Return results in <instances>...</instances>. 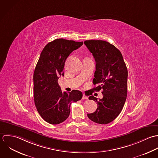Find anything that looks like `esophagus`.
<instances>
[{"label":"esophagus","instance_id":"1","mask_svg":"<svg viewBox=\"0 0 158 158\" xmlns=\"http://www.w3.org/2000/svg\"><path fill=\"white\" fill-rule=\"evenodd\" d=\"M82 99H88V97L84 94L83 96H82Z\"/></svg>","mask_w":158,"mask_h":158}]
</instances>
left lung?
I'll return each instance as SVG.
<instances>
[{
    "label": "left lung",
    "instance_id": "8db88e82",
    "mask_svg": "<svg viewBox=\"0 0 158 158\" xmlns=\"http://www.w3.org/2000/svg\"><path fill=\"white\" fill-rule=\"evenodd\" d=\"M84 44L92 54L96 62L93 79L97 87L93 92L102 90V98L89 96L98 104L95 112L88 117L99 124H107L120 114L126 101L127 69L120 51L114 45L103 40H86Z\"/></svg>",
    "mask_w": 158,
    "mask_h": 158
}]
</instances>
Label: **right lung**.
Returning a JSON list of instances; mask_svg holds the SVG:
<instances>
[{"mask_svg": "<svg viewBox=\"0 0 158 158\" xmlns=\"http://www.w3.org/2000/svg\"><path fill=\"white\" fill-rule=\"evenodd\" d=\"M82 44V41L56 39L48 43L40 54L33 73V98L39 114L50 124L57 125L66 120L71 104L82 97L79 90L62 92L58 84L59 77L64 76L66 59Z\"/></svg>", "mask_w": 158, "mask_h": 158, "instance_id": "1", "label": "right lung"}]
</instances>
